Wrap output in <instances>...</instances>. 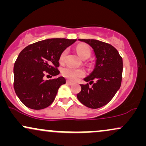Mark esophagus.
<instances>
[{
    "label": "esophagus",
    "instance_id": "obj_1",
    "mask_svg": "<svg viewBox=\"0 0 146 146\" xmlns=\"http://www.w3.org/2000/svg\"><path fill=\"white\" fill-rule=\"evenodd\" d=\"M66 84H68V85H70V86H71V85L73 84V82H71L68 81V80H67V81H66Z\"/></svg>",
    "mask_w": 146,
    "mask_h": 146
}]
</instances>
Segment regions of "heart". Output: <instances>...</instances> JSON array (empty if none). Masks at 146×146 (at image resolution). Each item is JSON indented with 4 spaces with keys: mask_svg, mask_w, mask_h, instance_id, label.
<instances>
[{
    "mask_svg": "<svg viewBox=\"0 0 146 146\" xmlns=\"http://www.w3.org/2000/svg\"><path fill=\"white\" fill-rule=\"evenodd\" d=\"M76 51L78 56L82 60H86L90 56V48L86 44H80L77 46ZM67 54V50H64L60 54L59 58V62L60 63H63L66 58ZM62 75L65 78L72 81H76L80 78L84 76V73L83 71L80 69H75L71 67H66L62 70Z\"/></svg>",
    "mask_w": 146,
    "mask_h": 146,
    "instance_id": "1",
    "label": "heart"
}]
</instances>
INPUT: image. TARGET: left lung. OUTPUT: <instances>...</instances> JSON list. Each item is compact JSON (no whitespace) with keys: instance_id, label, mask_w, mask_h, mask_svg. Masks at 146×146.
<instances>
[{"instance_id":"1","label":"left lung","mask_w":146,"mask_h":146,"mask_svg":"<svg viewBox=\"0 0 146 146\" xmlns=\"http://www.w3.org/2000/svg\"><path fill=\"white\" fill-rule=\"evenodd\" d=\"M89 44L94 51L96 62L93 72L84 79L88 83L80 84L78 100L90 108H101L109 102L121 86L123 60L111 44L93 39H79ZM95 81V83L94 81Z\"/></svg>"}]
</instances>
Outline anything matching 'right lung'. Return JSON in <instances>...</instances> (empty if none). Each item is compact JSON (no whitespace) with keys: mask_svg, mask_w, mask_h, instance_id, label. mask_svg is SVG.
I'll return each instance as SVG.
<instances>
[{"mask_svg":"<svg viewBox=\"0 0 146 146\" xmlns=\"http://www.w3.org/2000/svg\"><path fill=\"white\" fill-rule=\"evenodd\" d=\"M77 40L51 38L28 45L18 55L14 66V88L22 103L33 110L49 106L60 86L66 83L63 77L44 80L46 73H60L59 58L64 50Z\"/></svg>","mask_w":146,"mask_h":146,"instance_id":"obj_1","label":"right lung"}]
</instances>
